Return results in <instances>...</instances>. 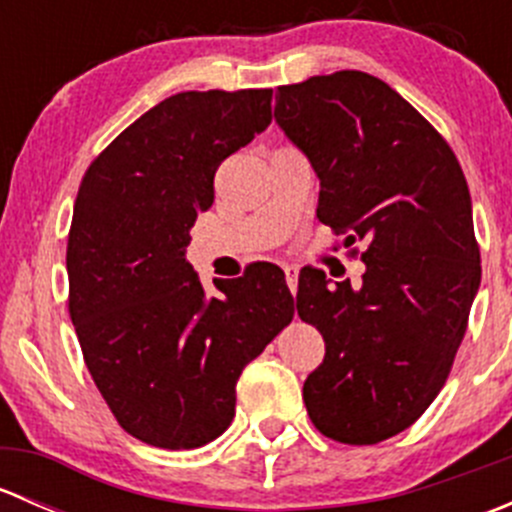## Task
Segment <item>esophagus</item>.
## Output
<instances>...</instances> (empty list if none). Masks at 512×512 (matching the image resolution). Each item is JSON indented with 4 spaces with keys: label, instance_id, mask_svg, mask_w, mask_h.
Segmentation results:
<instances>
[{
    "label": "esophagus",
    "instance_id": "obj_1",
    "mask_svg": "<svg viewBox=\"0 0 512 512\" xmlns=\"http://www.w3.org/2000/svg\"><path fill=\"white\" fill-rule=\"evenodd\" d=\"M297 277H299V270L294 265H285V280H287V287L292 289V294L297 292Z\"/></svg>",
    "mask_w": 512,
    "mask_h": 512
}]
</instances>
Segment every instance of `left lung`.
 <instances>
[{"mask_svg":"<svg viewBox=\"0 0 512 512\" xmlns=\"http://www.w3.org/2000/svg\"><path fill=\"white\" fill-rule=\"evenodd\" d=\"M275 98L322 183L317 218L347 247L366 242L359 285L299 272L297 314L327 347L304 406L332 441L371 446L418 421L451 374L480 285L471 193L446 138L376 76L334 71Z\"/></svg>","mask_w":512,"mask_h":512,"instance_id":"8db88e82","label":"left lung"}]
</instances>
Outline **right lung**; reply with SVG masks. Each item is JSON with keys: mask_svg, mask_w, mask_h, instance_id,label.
I'll use <instances>...</instances> for the list:
<instances>
[{"mask_svg": "<svg viewBox=\"0 0 512 512\" xmlns=\"http://www.w3.org/2000/svg\"><path fill=\"white\" fill-rule=\"evenodd\" d=\"M272 121V89L183 91L91 160L66 245L69 314L118 426L168 451L200 448L235 416L242 369L292 322L285 272L255 262L208 297L185 262L215 170Z\"/></svg>", "mask_w": 512, "mask_h": 512, "instance_id": "right-lung-1", "label": "right lung"}]
</instances>
